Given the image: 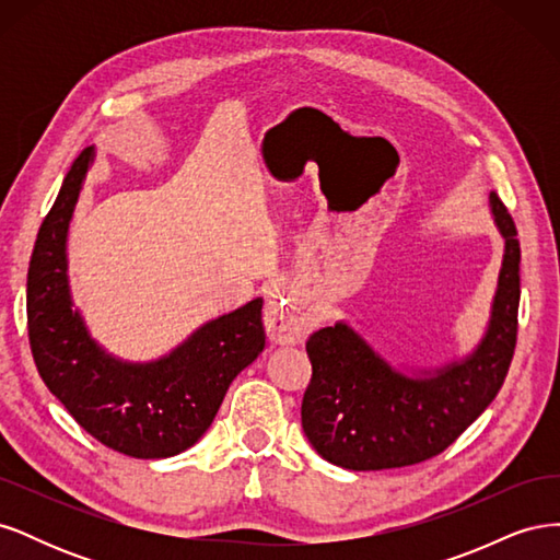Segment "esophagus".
<instances>
[{"label": "esophagus", "instance_id": "obj_1", "mask_svg": "<svg viewBox=\"0 0 560 560\" xmlns=\"http://www.w3.org/2000/svg\"><path fill=\"white\" fill-rule=\"evenodd\" d=\"M264 325L270 341L280 346H296L301 341H306V336L315 327L311 317L299 315L294 308H290V303L284 301V294L280 290L268 292Z\"/></svg>", "mask_w": 560, "mask_h": 560}]
</instances>
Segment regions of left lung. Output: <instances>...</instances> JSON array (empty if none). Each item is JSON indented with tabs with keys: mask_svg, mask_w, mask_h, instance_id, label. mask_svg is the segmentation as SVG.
<instances>
[{
	"mask_svg": "<svg viewBox=\"0 0 560 560\" xmlns=\"http://www.w3.org/2000/svg\"><path fill=\"white\" fill-rule=\"evenodd\" d=\"M488 202L504 238V254L486 334L469 354L406 374L348 322L308 338L313 378L303 395L301 425L331 465L371 471L430 460L500 393L516 348L521 247L514 219L495 191Z\"/></svg>",
	"mask_w": 560,
	"mask_h": 560,
	"instance_id": "8db88e82",
	"label": "left lung"
}]
</instances>
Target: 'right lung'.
I'll return each instance as SVG.
<instances>
[{
  "label": "right lung",
  "mask_w": 560,
  "mask_h": 560,
  "mask_svg": "<svg viewBox=\"0 0 560 560\" xmlns=\"http://www.w3.org/2000/svg\"><path fill=\"white\" fill-rule=\"evenodd\" d=\"M93 161L95 147H86L37 233L27 270L32 358L46 387L100 444L140 460L171 457L206 434L233 378L259 358L264 299L206 322L159 360L114 358L74 308L67 276V233Z\"/></svg>",
  "instance_id": "add662e5"
}]
</instances>
